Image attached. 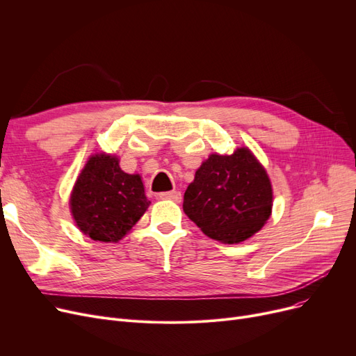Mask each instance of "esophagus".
<instances>
[{
	"mask_svg": "<svg viewBox=\"0 0 356 356\" xmlns=\"http://www.w3.org/2000/svg\"><path fill=\"white\" fill-rule=\"evenodd\" d=\"M160 199L163 200H173L176 203H179L181 200V193L177 192V191H172V192H164V193H160L159 195Z\"/></svg>",
	"mask_w": 356,
	"mask_h": 356,
	"instance_id": "obj_1",
	"label": "esophagus"
}]
</instances>
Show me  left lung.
<instances>
[{
	"label": "left lung",
	"instance_id": "1",
	"mask_svg": "<svg viewBox=\"0 0 356 356\" xmlns=\"http://www.w3.org/2000/svg\"><path fill=\"white\" fill-rule=\"evenodd\" d=\"M271 208L270 179L245 147L231 156H209L183 199L184 213L202 232L225 244H238L258 232Z\"/></svg>",
	"mask_w": 356,
	"mask_h": 356
}]
</instances>
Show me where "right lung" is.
<instances>
[{"mask_svg": "<svg viewBox=\"0 0 356 356\" xmlns=\"http://www.w3.org/2000/svg\"><path fill=\"white\" fill-rule=\"evenodd\" d=\"M149 204L138 175L121 170L118 159L92 156L70 196V209L78 228L101 242H118Z\"/></svg>", "mask_w": 356, "mask_h": 356, "instance_id": "add662e5", "label": "right lung"}]
</instances>
